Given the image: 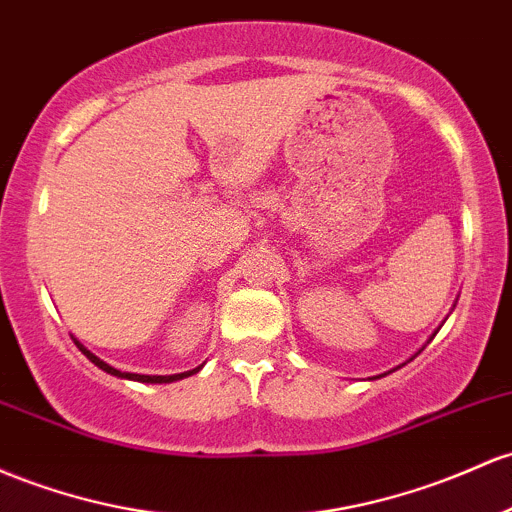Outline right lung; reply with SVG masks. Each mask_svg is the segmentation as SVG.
<instances>
[{"label":"right lung","instance_id":"obj_1","mask_svg":"<svg viewBox=\"0 0 512 512\" xmlns=\"http://www.w3.org/2000/svg\"><path fill=\"white\" fill-rule=\"evenodd\" d=\"M77 347H80V352H82L84 357L89 359V362L97 364V367H99V369H104L106 374H114V376H121V379H131V381H143V384H170V381L184 379V376H192V374H196V372H199V369H201V367H196V369H192V372H184V374H170V376H148V374L119 372V369H114V367H109V364H106V362H101V359H99L97 355H92V352H89L87 347H82L80 342H77Z\"/></svg>","mask_w":512,"mask_h":512}]
</instances>
